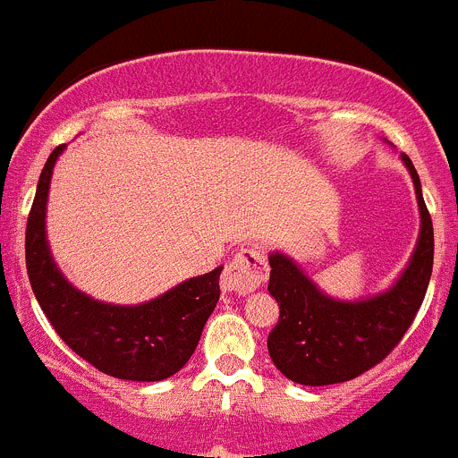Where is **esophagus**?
Instances as JSON below:
<instances>
[{"mask_svg": "<svg viewBox=\"0 0 458 458\" xmlns=\"http://www.w3.org/2000/svg\"><path fill=\"white\" fill-rule=\"evenodd\" d=\"M269 276V265L262 249L244 247L231 258L223 274L225 292L233 293H249L260 287Z\"/></svg>", "mask_w": 458, "mask_h": 458, "instance_id": "obj_1", "label": "esophagus"}]
</instances>
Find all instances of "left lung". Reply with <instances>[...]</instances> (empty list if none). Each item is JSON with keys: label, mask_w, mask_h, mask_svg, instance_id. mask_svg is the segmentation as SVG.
Instances as JSON below:
<instances>
[{"label": "left lung", "mask_w": 458, "mask_h": 458, "mask_svg": "<svg viewBox=\"0 0 458 458\" xmlns=\"http://www.w3.org/2000/svg\"><path fill=\"white\" fill-rule=\"evenodd\" d=\"M419 200L420 231L410 265L387 292L363 301H338L314 284L284 253H269V293L280 307L278 325L267 338L276 368L293 383L334 385L378 365L410 329L434 262V229L420 180L403 153Z\"/></svg>", "instance_id": "obj_1"}]
</instances>
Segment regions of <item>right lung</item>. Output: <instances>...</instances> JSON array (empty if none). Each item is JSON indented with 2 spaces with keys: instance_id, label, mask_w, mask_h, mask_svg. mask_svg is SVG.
Returning <instances> with one entry per match:
<instances>
[{
  "instance_id": "obj_1",
  "label": "right lung",
  "mask_w": 458,
  "mask_h": 458,
  "mask_svg": "<svg viewBox=\"0 0 458 458\" xmlns=\"http://www.w3.org/2000/svg\"><path fill=\"white\" fill-rule=\"evenodd\" d=\"M64 144L48 156L26 223V269L47 318L77 356L108 377L162 381L196 352L220 298V271L196 276L142 305H111L75 289L57 269L47 240V200L53 166Z\"/></svg>"
}]
</instances>
